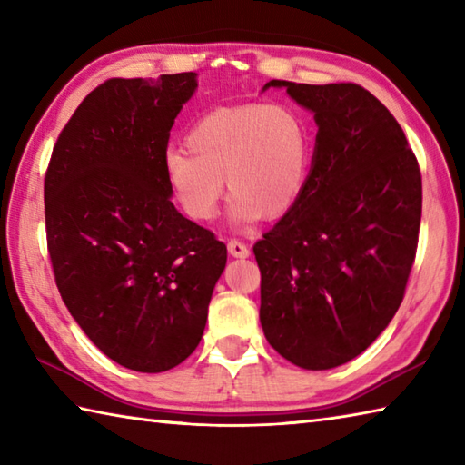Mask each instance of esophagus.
<instances>
[{
    "mask_svg": "<svg viewBox=\"0 0 465 465\" xmlns=\"http://www.w3.org/2000/svg\"><path fill=\"white\" fill-rule=\"evenodd\" d=\"M227 252H230V256H233V258H248L250 256L248 245L238 242V240L227 242Z\"/></svg>",
    "mask_w": 465,
    "mask_h": 465,
    "instance_id": "esophagus-1",
    "label": "esophagus"
}]
</instances>
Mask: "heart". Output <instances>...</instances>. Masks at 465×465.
Returning <instances> with one entry per match:
<instances>
[{
  "mask_svg": "<svg viewBox=\"0 0 465 465\" xmlns=\"http://www.w3.org/2000/svg\"><path fill=\"white\" fill-rule=\"evenodd\" d=\"M312 134L304 116L280 103L217 106L191 124L185 151L165 154V179L183 212L212 222L223 193L235 222L284 215L306 183Z\"/></svg>",
  "mask_w": 465,
  "mask_h": 465,
  "instance_id": "obj_1",
  "label": "heart"
}]
</instances>
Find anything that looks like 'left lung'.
Masks as SVG:
<instances>
[{
    "mask_svg": "<svg viewBox=\"0 0 465 465\" xmlns=\"http://www.w3.org/2000/svg\"><path fill=\"white\" fill-rule=\"evenodd\" d=\"M286 88L314 113L311 173L253 245L260 322L286 361L326 371L359 357L401 304L421 223V171L383 103L352 82Z\"/></svg>",
    "mask_w": 465,
    "mask_h": 465,
    "instance_id": "obj_1",
    "label": "left lung"
}]
</instances>
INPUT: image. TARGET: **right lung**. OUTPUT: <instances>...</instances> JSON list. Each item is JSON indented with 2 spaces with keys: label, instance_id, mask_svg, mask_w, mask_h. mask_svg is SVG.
<instances>
[{
  "label": "right lung",
  "instance_id": "1",
  "mask_svg": "<svg viewBox=\"0 0 465 465\" xmlns=\"http://www.w3.org/2000/svg\"><path fill=\"white\" fill-rule=\"evenodd\" d=\"M195 72L111 78L64 126L44 179L45 238L64 304L118 365L163 372L197 349L225 243L171 203V126Z\"/></svg>",
  "mask_w": 465,
  "mask_h": 465
}]
</instances>
